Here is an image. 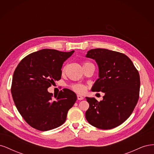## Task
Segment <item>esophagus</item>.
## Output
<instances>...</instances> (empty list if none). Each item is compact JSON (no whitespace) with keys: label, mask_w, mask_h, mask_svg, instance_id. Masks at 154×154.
Listing matches in <instances>:
<instances>
[{"label":"esophagus","mask_w":154,"mask_h":154,"mask_svg":"<svg viewBox=\"0 0 154 154\" xmlns=\"http://www.w3.org/2000/svg\"><path fill=\"white\" fill-rule=\"evenodd\" d=\"M77 98L78 100H83V97L81 95H77Z\"/></svg>","instance_id":"34e87169"}]
</instances>
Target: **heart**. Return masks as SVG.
Returning a JSON list of instances; mask_svg holds the SVG:
<instances>
[{"label":"heart","instance_id":"obj_1","mask_svg":"<svg viewBox=\"0 0 154 154\" xmlns=\"http://www.w3.org/2000/svg\"><path fill=\"white\" fill-rule=\"evenodd\" d=\"M71 88L76 92L83 93L85 92L86 87L85 85H83L82 84H74L71 86Z\"/></svg>","mask_w":154,"mask_h":154}]
</instances>
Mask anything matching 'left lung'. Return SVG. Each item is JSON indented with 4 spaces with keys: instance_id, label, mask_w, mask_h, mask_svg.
<instances>
[{
    "instance_id": "1",
    "label": "left lung",
    "mask_w": 154,
    "mask_h": 154,
    "mask_svg": "<svg viewBox=\"0 0 154 154\" xmlns=\"http://www.w3.org/2000/svg\"><path fill=\"white\" fill-rule=\"evenodd\" d=\"M85 57L96 62L99 78L91 91L105 93L103 100L86 97L89 108L86 111L87 122L103 130L115 128L127 120L139 100L140 77L127 55L106 49H94Z\"/></svg>"
}]
</instances>
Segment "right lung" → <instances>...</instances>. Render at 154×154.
<instances>
[{
    "mask_svg": "<svg viewBox=\"0 0 154 154\" xmlns=\"http://www.w3.org/2000/svg\"><path fill=\"white\" fill-rule=\"evenodd\" d=\"M74 52L44 49L27 55L15 69L11 88L13 99L22 118L32 128L47 131L66 122L76 94L63 88L53 97L48 88L61 79L62 65Z\"/></svg>",
    "mask_w": 154,
    "mask_h": 154,
    "instance_id": "add662e5",
    "label": "right lung"
}]
</instances>
